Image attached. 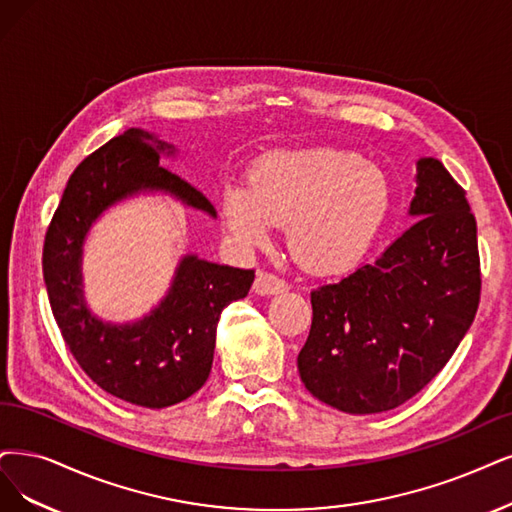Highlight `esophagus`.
Masks as SVG:
<instances>
[{
    "label": "esophagus",
    "instance_id": "obj_1",
    "mask_svg": "<svg viewBox=\"0 0 512 512\" xmlns=\"http://www.w3.org/2000/svg\"><path fill=\"white\" fill-rule=\"evenodd\" d=\"M255 293L257 295H276V293H282L287 291L289 285L282 278H278L276 274H270V272H257V278H255V285H253Z\"/></svg>",
    "mask_w": 512,
    "mask_h": 512
}]
</instances>
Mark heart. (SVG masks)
Here are the masks:
<instances>
[{"label": "heart", "mask_w": 512, "mask_h": 512, "mask_svg": "<svg viewBox=\"0 0 512 512\" xmlns=\"http://www.w3.org/2000/svg\"><path fill=\"white\" fill-rule=\"evenodd\" d=\"M246 183L223 189L227 232L253 246L287 223L293 257L318 274L354 266L380 234L392 202L384 170L337 147L274 151L251 166Z\"/></svg>", "instance_id": "heart-1"}]
</instances>
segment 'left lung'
Segmentation results:
<instances>
[{"instance_id":"8db88e82","label":"left lung","mask_w":512,"mask_h":512,"mask_svg":"<svg viewBox=\"0 0 512 512\" xmlns=\"http://www.w3.org/2000/svg\"><path fill=\"white\" fill-rule=\"evenodd\" d=\"M415 223L373 263L312 291L301 382L339 411L394 409L460 346L481 299L477 221L466 192L434 158L418 160Z\"/></svg>"}]
</instances>
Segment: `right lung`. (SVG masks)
I'll use <instances>...</instances> for the list:
<instances>
[{
	"instance_id": "obj_1",
	"label": "right lung",
	"mask_w": 512,
	"mask_h": 512,
	"mask_svg": "<svg viewBox=\"0 0 512 512\" xmlns=\"http://www.w3.org/2000/svg\"><path fill=\"white\" fill-rule=\"evenodd\" d=\"M162 154H173V145L141 128L92 151L69 177L44 240L48 299L69 352L105 392L149 409L177 405L204 386L221 310L249 295L255 280L253 270L185 255L168 295L137 323L111 325L90 314L82 295V244L111 204L160 189L217 215L204 194L160 164Z\"/></svg>"
}]
</instances>
